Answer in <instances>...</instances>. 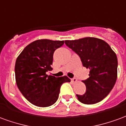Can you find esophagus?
<instances>
[{
  "label": "esophagus",
  "instance_id": "34e87169",
  "mask_svg": "<svg viewBox=\"0 0 126 126\" xmlns=\"http://www.w3.org/2000/svg\"><path fill=\"white\" fill-rule=\"evenodd\" d=\"M71 82H73V83H76V82H77V78H72V79H71Z\"/></svg>",
  "mask_w": 126,
  "mask_h": 126
}]
</instances>
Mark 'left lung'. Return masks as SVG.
Listing matches in <instances>:
<instances>
[{
	"instance_id": "1",
	"label": "left lung",
	"mask_w": 126,
	"mask_h": 126,
	"mask_svg": "<svg viewBox=\"0 0 126 126\" xmlns=\"http://www.w3.org/2000/svg\"><path fill=\"white\" fill-rule=\"evenodd\" d=\"M65 44L76 53L84 67L90 69L89 78L83 81L86 93L76 94L84 104L100 102L113 89L117 76V58L110 46L101 39L87 37L65 40Z\"/></svg>"
}]
</instances>
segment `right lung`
<instances>
[{"mask_svg": "<svg viewBox=\"0 0 126 126\" xmlns=\"http://www.w3.org/2000/svg\"><path fill=\"white\" fill-rule=\"evenodd\" d=\"M63 44L64 41L38 40L28 44L17 58V86L23 96L34 105L47 107L53 105L57 100L61 85L70 82L67 76L56 78L46 74L52 69L55 50Z\"/></svg>", "mask_w": 126, "mask_h": 126, "instance_id": "1", "label": "right lung"}]
</instances>
